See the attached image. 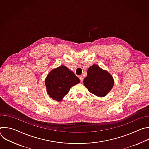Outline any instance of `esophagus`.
Wrapping results in <instances>:
<instances>
[{"label": "esophagus", "instance_id": "34e87169", "mask_svg": "<svg viewBox=\"0 0 149 149\" xmlns=\"http://www.w3.org/2000/svg\"><path fill=\"white\" fill-rule=\"evenodd\" d=\"M79 79H80V81H81V82H82L83 81V79H84V78H83V77H82V75H81V76H79Z\"/></svg>", "mask_w": 149, "mask_h": 149}]
</instances>
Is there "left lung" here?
<instances>
[{"label":"left lung","instance_id":"8db88e82","mask_svg":"<svg viewBox=\"0 0 149 149\" xmlns=\"http://www.w3.org/2000/svg\"><path fill=\"white\" fill-rule=\"evenodd\" d=\"M83 82L89 92L100 97L107 95L114 83L113 77L109 72L95 64L88 69L87 76Z\"/></svg>","mask_w":149,"mask_h":149}]
</instances>
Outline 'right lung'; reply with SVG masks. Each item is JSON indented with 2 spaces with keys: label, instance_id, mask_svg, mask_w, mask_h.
Returning <instances> with one entry per match:
<instances>
[{
  "label": "right lung",
  "instance_id": "add662e5",
  "mask_svg": "<svg viewBox=\"0 0 149 149\" xmlns=\"http://www.w3.org/2000/svg\"><path fill=\"white\" fill-rule=\"evenodd\" d=\"M47 91L54 100L61 101L70 88L80 82L79 79L67 67L61 65L52 70L45 79Z\"/></svg>",
  "mask_w": 149,
  "mask_h": 149
}]
</instances>
